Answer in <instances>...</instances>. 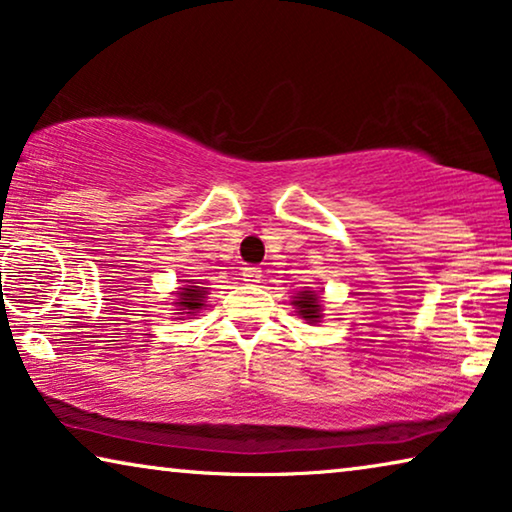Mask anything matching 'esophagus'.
I'll list each match as a JSON object with an SVG mask.
<instances>
[{
	"label": "esophagus",
	"mask_w": 512,
	"mask_h": 512,
	"mask_svg": "<svg viewBox=\"0 0 512 512\" xmlns=\"http://www.w3.org/2000/svg\"><path fill=\"white\" fill-rule=\"evenodd\" d=\"M261 277H263L261 268H242V279L247 281V284H258Z\"/></svg>",
	"instance_id": "1"
}]
</instances>
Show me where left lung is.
Returning a JSON list of instances; mask_svg holds the SVG:
<instances>
[{
    "instance_id": "left-lung-1",
    "label": "left lung",
    "mask_w": 512,
    "mask_h": 512,
    "mask_svg": "<svg viewBox=\"0 0 512 512\" xmlns=\"http://www.w3.org/2000/svg\"><path fill=\"white\" fill-rule=\"evenodd\" d=\"M293 307L298 309V314L305 318L307 323H318L323 318L321 300H318V295L314 291H300L295 295Z\"/></svg>"
}]
</instances>
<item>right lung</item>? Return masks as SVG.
<instances>
[{"instance_id":"obj_1","label":"right lung","mask_w":512,"mask_h":512,"mask_svg":"<svg viewBox=\"0 0 512 512\" xmlns=\"http://www.w3.org/2000/svg\"><path fill=\"white\" fill-rule=\"evenodd\" d=\"M198 281L191 279L189 286H184L177 291V300L173 302V305L177 307L175 314H180L182 318L184 316H196L198 311H201L205 307V295H207V288L203 286H196Z\"/></svg>"}]
</instances>
